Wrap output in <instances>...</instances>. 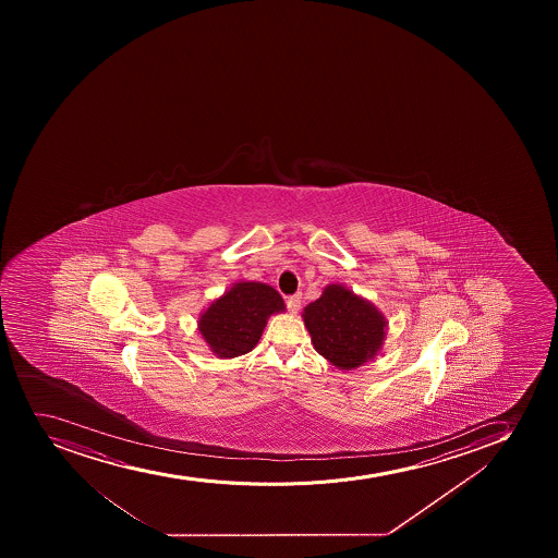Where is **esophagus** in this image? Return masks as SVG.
Instances as JSON below:
<instances>
[{"label": "esophagus", "instance_id": "1", "mask_svg": "<svg viewBox=\"0 0 558 558\" xmlns=\"http://www.w3.org/2000/svg\"><path fill=\"white\" fill-rule=\"evenodd\" d=\"M300 305H302V294H294V296H289L288 299V310L296 315L300 310Z\"/></svg>", "mask_w": 558, "mask_h": 558}]
</instances>
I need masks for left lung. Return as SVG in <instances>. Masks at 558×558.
<instances>
[{
  "label": "left lung",
  "mask_w": 558,
  "mask_h": 558,
  "mask_svg": "<svg viewBox=\"0 0 558 558\" xmlns=\"http://www.w3.org/2000/svg\"><path fill=\"white\" fill-rule=\"evenodd\" d=\"M316 353L342 371L356 369L380 354L387 318L373 302L342 283H329L302 313Z\"/></svg>",
  "instance_id": "8db88e82"
}]
</instances>
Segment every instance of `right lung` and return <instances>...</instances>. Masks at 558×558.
Listing matches in <instances>:
<instances>
[{
    "mask_svg": "<svg viewBox=\"0 0 558 558\" xmlns=\"http://www.w3.org/2000/svg\"><path fill=\"white\" fill-rule=\"evenodd\" d=\"M286 311L275 288L238 282L199 313L198 332L216 359H236L256 348L269 316Z\"/></svg>",
    "mask_w": 558,
    "mask_h": 558,
    "instance_id": "right-lung-1",
    "label": "right lung"
}]
</instances>
